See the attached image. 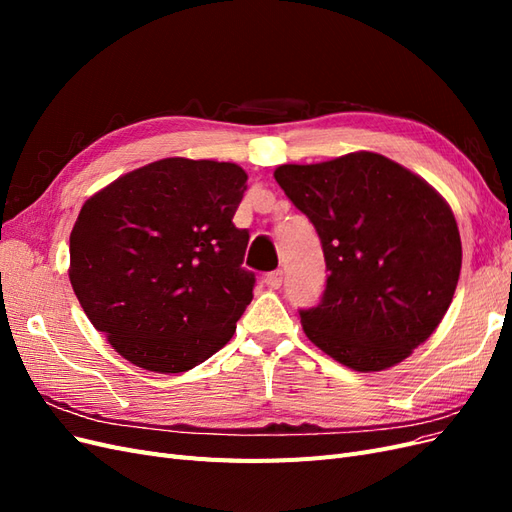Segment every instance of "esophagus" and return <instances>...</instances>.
<instances>
[{
	"label": "esophagus",
	"instance_id": "1",
	"mask_svg": "<svg viewBox=\"0 0 512 512\" xmlns=\"http://www.w3.org/2000/svg\"><path fill=\"white\" fill-rule=\"evenodd\" d=\"M267 286L269 288H280L282 286V282H284V273L280 271V269H277V271H271L269 275H267Z\"/></svg>",
	"mask_w": 512,
	"mask_h": 512
}]
</instances>
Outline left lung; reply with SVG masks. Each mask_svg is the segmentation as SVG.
I'll return each mask as SVG.
<instances>
[{
	"instance_id": "1",
	"label": "left lung",
	"mask_w": 512,
	"mask_h": 512,
	"mask_svg": "<svg viewBox=\"0 0 512 512\" xmlns=\"http://www.w3.org/2000/svg\"><path fill=\"white\" fill-rule=\"evenodd\" d=\"M275 181L314 224L327 288L301 309L303 331L354 371L389 369L427 342L453 301L461 239L446 200L371 151L282 164Z\"/></svg>"
}]
</instances>
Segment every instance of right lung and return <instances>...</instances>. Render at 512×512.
I'll list each match as a JSON object with an SVG mask.
<instances>
[{"label":"right lung","instance_id":"right-lung-1","mask_svg":"<svg viewBox=\"0 0 512 512\" xmlns=\"http://www.w3.org/2000/svg\"><path fill=\"white\" fill-rule=\"evenodd\" d=\"M232 162L164 158L96 192L70 232V284L123 359L181 374L224 348L252 301L247 190Z\"/></svg>","mask_w":512,"mask_h":512}]
</instances>
